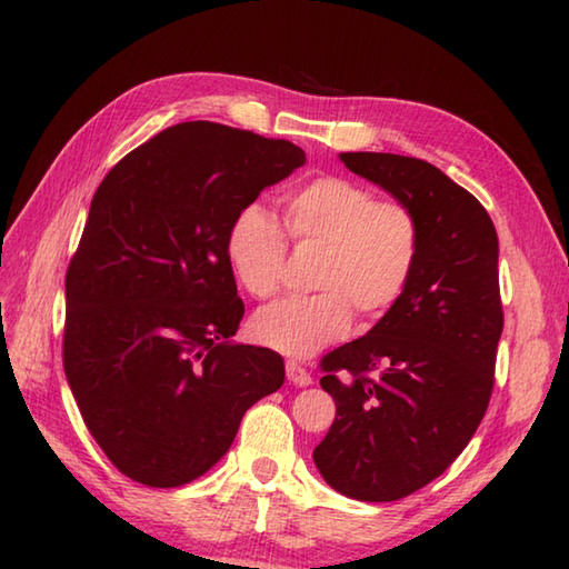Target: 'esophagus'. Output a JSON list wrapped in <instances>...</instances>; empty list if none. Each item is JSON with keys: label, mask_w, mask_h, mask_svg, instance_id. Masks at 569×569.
Returning a JSON list of instances; mask_svg holds the SVG:
<instances>
[{"label": "esophagus", "mask_w": 569, "mask_h": 569, "mask_svg": "<svg viewBox=\"0 0 569 569\" xmlns=\"http://www.w3.org/2000/svg\"><path fill=\"white\" fill-rule=\"evenodd\" d=\"M286 373H288V381L296 383V386H310L312 383V377L308 373V369L300 367L298 361H293V359L286 361Z\"/></svg>", "instance_id": "esophagus-1"}]
</instances>
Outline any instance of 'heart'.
Listing matches in <instances>:
<instances>
[{
	"mask_svg": "<svg viewBox=\"0 0 569 569\" xmlns=\"http://www.w3.org/2000/svg\"><path fill=\"white\" fill-rule=\"evenodd\" d=\"M286 229L296 247L322 249L310 286L316 296L261 308L251 332L291 357L316 355L352 328L355 313L377 320L403 298L420 259V220L401 200H377L345 176H320L286 198ZM288 241L261 204L239 210L227 234V259L253 298H271L283 281Z\"/></svg>",
	"mask_w": 569,
	"mask_h": 569,
	"instance_id": "heart-1",
	"label": "heart"
}]
</instances>
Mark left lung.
I'll return each instance as SVG.
<instances>
[{"instance_id": "left-lung-1", "label": "left lung", "mask_w": 569, "mask_h": 569, "mask_svg": "<svg viewBox=\"0 0 569 569\" xmlns=\"http://www.w3.org/2000/svg\"><path fill=\"white\" fill-rule=\"evenodd\" d=\"M349 171L413 208L420 259L403 298L320 361L337 416L312 459L359 501H398L430 485L477 432L503 330L499 237L489 212L428 161L340 153Z\"/></svg>"}]
</instances>
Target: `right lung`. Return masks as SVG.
Returning <instances> with one entry per match:
<instances>
[{
  "label": "right lung",
  "instance_id": "add662e5",
  "mask_svg": "<svg viewBox=\"0 0 569 569\" xmlns=\"http://www.w3.org/2000/svg\"><path fill=\"white\" fill-rule=\"evenodd\" d=\"M306 163L283 139L214 122L163 129L94 192L66 273L63 367L80 416L139 485L202 477L286 379L273 349L229 342L244 318L227 234Z\"/></svg>",
  "mask_w": 569,
  "mask_h": 569
}]
</instances>
